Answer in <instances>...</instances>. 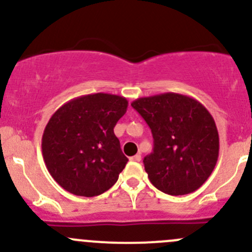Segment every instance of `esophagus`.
Wrapping results in <instances>:
<instances>
[{
    "instance_id": "obj_1",
    "label": "esophagus",
    "mask_w": 252,
    "mask_h": 252,
    "mask_svg": "<svg viewBox=\"0 0 252 252\" xmlns=\"http://www.w3.org/2000/svg\"><path fill=\"white\" fill-rule=\"evenodd\" d=\"M130 159H131V161H135V162H139V161H140V159H141V156H140V155H135V156H133V157H130Z\"/></svg>"
}]
</instances>
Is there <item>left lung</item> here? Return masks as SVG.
<instances>
[{
  "label": "left lung",
  "instance_id": "8db88e82",
  "mask_svg": "<svg viewBox=\"0 0 252 252\" xmlns=\"http://www.w3.org/2000/svg\"><path fill=\"white\" fill-rule=\"evenodd\" d=\"M151 129L154 151L145 171L158 190L185 195L199 189L215 169L220 136L204 105L182 94L166 93L131 102Z\"/></svg>",
  "mask_w": 252,
  "mask_h": 252
}]
</instances>
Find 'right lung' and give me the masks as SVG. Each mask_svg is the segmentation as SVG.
<instances>
[{
    "label": "right lung",
    "mask_w": 252,
    "mask_h": 252,
    "mask_svg": "<svg viewBox=\"0 0 252 252\" xmlns=\"http://www.w3.org/2000/svg\"><path fill=\"white\" fill-rule=\"evenodd\" d=\"M126 108V97L97 93L73 98L52 114L42 156L63 189L93 197L113 187L128 162L113 131Z\"/></svg>",
    "instance_id": "obj_1"
}]
</instances>
